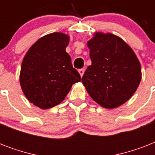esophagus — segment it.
Instances as JSON below:
<instances>
[{
    "mask_svg": "<svg viewBox=\"0 0 155 155\" xmlns=\"http://www.w3.org/2000/svg\"><path fill=\"white\" fill-rule=\"evenodd\" d=\"M79 73H80V76L82 77L83 75H84V69H83V68H81V69H79Z\"/></svg>",
    "mask_w": 155,
    "mask_h": 155,
    "instance_id": "1",
    "label": "esophagus"
}]
</instances>
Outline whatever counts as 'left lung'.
I'll return each instance as SVG.
<instances>
[{
  "mask_svg": "<svg viewBox=\"0 0 155 155\" xmlns=\"http://www.w3.org/2000/svg\"><path fill=\"white\" fill-rule=\"evenodd\" d=\"M92 65L82 82L95 101L117 108L136 92L142 79L141 64L131 47L112 34L97 32L87 42Z\"/></svg>",
  "mask_w": 155,
  "mask_h": 155,
  "instance_id": "left-lung-1",
  "label": "left lung"
}]
</instances>
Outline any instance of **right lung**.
Returning a JSON list of instances; mask_svg holds the SVG:
<instances>
[{
	"label": "right lung",
	"instance_id": "obj_1",
	"mask_svg": "<svg viewBox=\"0 0 155 155\" xmlns=\"http://www.w3.org/2000/svg\"><path fill=\"white\" fill-rule=\"evenodd\" d=\"M69 36L52 33L39 38L23 58L20 84L28 101L42 109L58 105L81 80L66 52Z\"/></svg>",
	"mask_w": 155,
	"mask_h": 155
}]
</instances>
